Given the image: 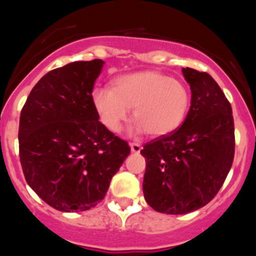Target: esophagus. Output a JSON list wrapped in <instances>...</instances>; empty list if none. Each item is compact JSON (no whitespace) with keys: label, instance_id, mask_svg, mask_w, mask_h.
Instances as JSON below:
<instances>
[{"label":"esophagus","instance_id":"obj_1","mask_svg":"<svg viewBox=\"0 0 256 256\" xmlns=\"http://www.w3.org/2000/svg\"><path fill=\"white\" fill-rule=\"evenodd\" d=\"M130 149L133 153H139L142 150V146L139 143H130Z\"/></svg>","mask_w":256,"mask_h":256}]
</instances>
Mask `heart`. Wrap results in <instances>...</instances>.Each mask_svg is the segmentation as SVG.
<instances>
[{
  "label": "heart",
  "instance_id": "obj_1",
  "mask_svg": "<svg viewBox=\"0 0 256 256\" xmlns=\"http://www.w3.org/2000/svg\"><path fill=\"white\" fill-rule=\"evenodd\" d=\"M93 106L108 130L118 133L133 108L136 129L163 136L182 126L190 107V92L180 80L156 70L128 73L113 80V87L97 88Z\"/></svg>",
  "mask_w": 256,
  "mask_h": 256
}]
</instances>
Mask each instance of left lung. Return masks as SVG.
<instances>
[{
	"mask_svg": "<svg viewBox=\"0 0 256 256\" xmlns=\"http://www.w3.org/2000/svg\"><path fill=\"white\" fill-rule=\"evenodd\" d=\"M192 104L178 129L144 144L143 193L159 213L186 214L216 196L235 152L232 106L206 72L183 68Z\"/></svg>",
	"mask_w": 256,
	"mask_h": 256,
	"instance_id": "8db88e82",
	"label": "left lung"
}]
</instances>
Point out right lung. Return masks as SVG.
Returning a JSON list of instances; mask_svg holds the SVG:
<instances>
[{"mask_svg": "<svg viewBox=\"0 0 256 256\" xmlns=\"http://www.w3.org/2000/svg\"><path fill=\"white\" fill-rule=\"evenodd\" d=\"M102 60L44 74L21 110L20 160L28 186L52 208L84 212L104 199L130 146L100 122L92 100Z\"/></svg>", "mask_w": 256, "mask_h": 256, "instance_id": "add662e5", "label": "right lung"}]
</instances>
